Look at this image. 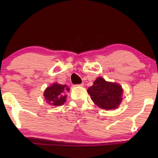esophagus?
<instances>
[{"mask_svg": "<svg viewBox=\"0 0 158 158\" xmlns=\"http://www.w3.org/2000/svg\"><path fill=\"white\" fill-rule=\"evenodd\" d=\"M83 85H84L83 83H81V84H79V85H77V86H81V87H83Z\"/></svg>", "mask_w": 158, "mask_h": 158, "instance_id": "obj_1", "label": "esophagus"}]
</instances>
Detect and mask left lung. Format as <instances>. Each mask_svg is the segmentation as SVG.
<instances>
[{
  "instance_id": "1",
  "label": "left lung",
  "mask_w": 158,
  "mask_h": 158,
  "mask_svg": "<svg viewBox=\"0 0 158 158\" xmlns=\"http://www.w3.org/2000/svg\"><path fill=\"white\" fill-rule=\"evenodd\" d=\"M90 98L96 105L105 110L115 109L122 101L123 89L119 84L106 81L99 77L88 89Z\"/></svg>"
}]
</instances>
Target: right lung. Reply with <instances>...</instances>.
Listing matches in <instances>:
<instances>
[{
    "label": "right lung",
    "mask_w": 158,
    "mask_h": 158,
    "mask_svg": "<svg viewBox=\"0 0 158 158\" xmlns=\"http://www.w3.org/2000/svg\"><path fill=\"white\" fill-rule=\"evenodd\" d=\"M69 90L70 88L67 85L54 83L45 89L44 96L47 103L55 106H59L65 103L67 98L65 93Z\"/></svg>",
    "instance_id": "obj_1"
}]
</instances>
